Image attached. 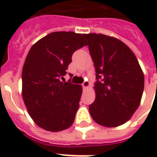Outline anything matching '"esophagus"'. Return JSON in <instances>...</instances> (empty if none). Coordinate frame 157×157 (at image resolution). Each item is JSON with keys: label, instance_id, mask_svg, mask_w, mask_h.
Listing matches in <instances>:
<instances>
[{"label": "esophagus", "instance_id": "esophagus-1", "mask_svg": "<svg viewBox=\"0 0 157 157\" xmlns=\"http://www.w3.org/2000/svg\"><path fill=\"white\" fill-rule=\"evenodd\" d=\"M89 86H90V82L89 81H84L83 83H82L83 88H88Z\"/></svg>", "mask_w": 157, "mask_h": 157}]
</instances>
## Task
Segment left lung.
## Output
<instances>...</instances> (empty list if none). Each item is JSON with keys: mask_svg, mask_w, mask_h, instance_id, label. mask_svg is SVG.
I'll return each instance as SVG.
<instances>
[{"mask_svg": "<svg viewBox=\"0 0 157 157\" xmlns=\"http://www.w3.org/2000/svg\"><path fill=\"white\" fill-rule=\"evenodd\" d=\"M96 71L95 100L89 109L100 125L124 124L138 109L144 88V76L132 50L117 38L85 34Z\"/></svg>", "mask_w": 157, "mask_h": 157, "instance_id": "obj_1", "label": "left lung"}]
</instances>
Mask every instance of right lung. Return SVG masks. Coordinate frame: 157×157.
<instances>
[{
	"label": "right lung",
	"mask_w": 157,
	"mask_h": 157,
	"mask_svg": "<svg viewBox=\"0 0 157 157\" xmlns=\"http://www.w3.org/2000/svg\"><path fill=\"white\" fill-rule=\"evenodd\" d=\"M85 45L82 34L55 32L38 40L28 52L22 72V94L32 119L45 130L61 131L74 122L82 87L61 79L73 53Z\"/></svg>",
	"instance_id": "right-lung-1"
}]
</instances>
